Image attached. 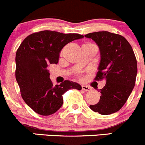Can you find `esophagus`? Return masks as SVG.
<instances>
[{"label": "esophagus", "mask_w": 145, "mask_h": 145, "mask_svg": "<svg viewBox=\"0 0 145 145\" xmlns=\"http://www.w3.org/2000/svg\"><path fill=\"white\" fill-rule=\"evenodd\" d=\"M82 90H83V91H86V92H89L91 90V88H90V87H88V86H82Z\"/></svg>", "instance_id": "esophagus-1"}]
</instances>
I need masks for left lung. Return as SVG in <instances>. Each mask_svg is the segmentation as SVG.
Returning <instances> with one entry per match:
<instances>
[{"instance_id":"obj_1","label":"left lung","mask_w":145,"mask_h":145,"mask_svg":"<svg viewBox=\"0 0 145 145\" xmlns=\"http://www.w3.org/2000/svg\"><path fill=\"white\" fill-rule=\"evenodd\" d=\"M98 45L100 62L95 80H106L100 89V99L90 108L102 115L115 113L125 105L135 84L137 60L128 40L119 34L109 31L88 33Z\"/></svg>"}]
</instances>
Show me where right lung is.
Returning <instances> with one entry per match:
<instances>
[{
	"instance_id": "right-lung-1",
	"label": "right lung",
	"mask_w": 145,
	"mask_h": 145,
	"mask_svg": "<svg viewBox=\"0 0 145 145\" xmlns=\"http://www.w3.org/2000/svg\"><path fill=\"white\" fill-rule=\"evenodd\" d=\"M82 38L78 33L41 31L28 36L17 49L16 80L23 100L39 114L55 113L63 104L64 93L70 89L81 90V85L70 81L53 85L48 67L58 63L60 51L67 43Z\"/></svg>"
}]
</instances>
